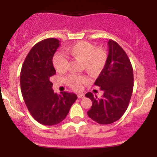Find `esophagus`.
<instances>
[{
    "label": "esophagus",
    "instance_id": "34e87169",
    "mask_svg": "<svg viewBox=\"0 0 157 157\" xmlns=\"http://www.w3.org/2000/svg\"><path fill=\"white\" fill-rule=\"evenodd\" d=\"M77 96H78L79 98H84L85 94H79L77 95Z\"/></svg>",
    "mask_w": 157,
    "mask_h": 157
}]
</instances>
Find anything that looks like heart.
Returning a JSON list of instances; mask_svg holds the SVG:
<instances>
[{
  "label": "heart",
  "instance_id": "1",
  "mask_svg": "<svg viewBox=\"0 0 157 157\" xmlns=\"http://www.w3.org/2000/svg\"><path fill=\"white\" fill-rule=\"evenodd\" d=\"M66 52L74 60L82 63V68L93 76L101 73L107 63L108 53L105 48L96 47L87 41L71 45L66 48ZM52 63L58 72H63L67 69L68 61L63 55L56 53L52 58ZM66 82L70 87L80 91L87 82V78L83 75H70L66 78Z\"/></svg>",
  "mask_w": 157,
  "mask_h": 157
}]
</instances>
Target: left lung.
I'll return each mask as SVG.
<instances>
[{
	"mask_svg": "<svg viewBox=\"0 0 157 157\" xmlns=\"http://www.w3.org/2000/svg\"><path fill=\"white\" fill-rule=\"evenodd\" d=\"M108 44L107 63L94 82L104 91L103 96L98 98L91 92L85 95L92 101L88 116L101 125L113 123L124 114L134 88L133 68L127 54L113 40Z\"/></svg>",
	"mask_w": 157,
	"mask_h": 157,
	"instance_id": "obj_1",
	"label": "left lung"
}]
</instances>
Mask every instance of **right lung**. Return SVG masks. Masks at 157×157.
Segmentation results:
<instances>
[{
    "mask_svg": "<svg viewBox=\"0 0 157 157\" xmlns=\"http://www.w3.org/2000/svg\"><path fill=\"white\" fill-rule=\"evenodd\" d=\"M60 41L47 38L36 44L23 62L21 72V89L27 109L36 121L45 125L60 123L76 101L75 94L52 90L50 77L56 74L52 58Z\"/></svg>",
    "mask_w": 157,
    "mask_h": 157,
    "instance_id": "right-lung-1",
    "label": "right lung"
}]
</instances>
